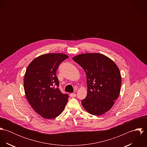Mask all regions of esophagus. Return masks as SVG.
<instances>
[{
  "label": "esophagus",
  "mask_w": 147,
  "mask_h": 147,
  "mask_svg": "<svg viewBox=\"0 0 147 147\" xmlns=\"http://www.w3.org/2000/svg\"><path fill=\"white\" fill-rule=\"evenodd\" d=\"M70 97L71 98H74L76 97V94L75 93H71L70 94Z\"/></svg>",
  "instance_id": "esophagus-1"
}]
</instances>
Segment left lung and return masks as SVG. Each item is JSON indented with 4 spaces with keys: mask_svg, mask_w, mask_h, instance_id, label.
Returning <instances> with one entry per match:
<instances>
[{
    "mask_svg": "<svg viewBox=\"0 0 147 147\" xmlns=\"http://www.w3.org/2000/svg\"><path fill=\"white\" fill-rule=\"evenodd\" d=\"M86 75L87 95L82 101L90 114L101 115L108 111L119 95L121 86L120 71L111 59L99 53H85L72 58Z\"/></svg>",
    "mask_w": 147,
    "mask_h": 147,
    "instance_id": "obj_1",
    "label": "left lung"
}]
</instances>
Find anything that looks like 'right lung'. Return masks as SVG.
Returning <instances> with one entry per match:
<instances>
[{
    "label": "right lung",
    "instance_id": "1",
    "mask_svg": "<svg viewBox=\"0 0 147 147\" xmlns=\"http://www.w3.org/2000/svg\"><path fill=\"white\" fill-rule=\"evenodd\" d=\"M69 57L62 53L43 54L30 63L26 70L24 87L25 96L34 110L42 118L51 119L65 108L68 96L58 88L56 76L59 65Z\"/></svg>",
    "mask_w": 147,
    "mask_h": 147
}]
</instances>
